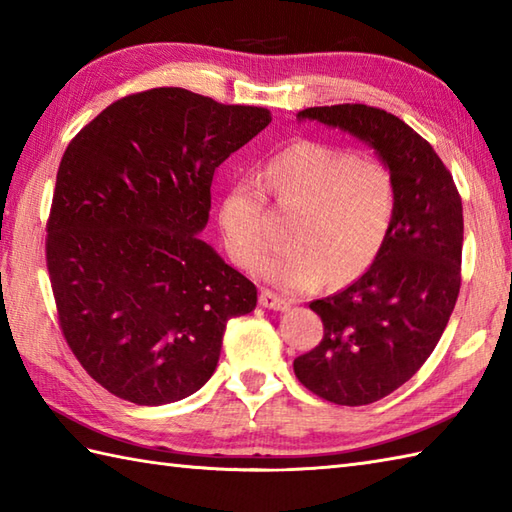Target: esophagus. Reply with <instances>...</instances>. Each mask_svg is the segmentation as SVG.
<instances>
[{
    "instance_id": "esophagus-1",
    "label": "esophagus",
    "mask_w": 512,
    "mask_h": 512,
    "mask_svg": "<svg viewBox=\"0 0 512 512\" xmlns=\"http://www.w3.org/2000/svg\"><path fill=\"white\" fill-rule=\"evenodd\" d=\"M259 303H262V306L268 308V310H286L290 306L288 299L279 297V295H275V292H270V290L259 292Z\"/></svg>"
}]
</instances>
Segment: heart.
<instances>
[{"label": "heart", "instance_id": "obj_1", "mask_svg": "<svg viewBox=\"0 0 512 512\" xmlns=\"http://www.w3.org/2000/svg\"><path fill=\"white\" fill-rule=\"evenodd\" d=\"M257 179L231 184L220 206V226L228 253L250 268L273 242L266 193L279 209L295 211L290 244L259 264L262 277L279 288L310 290L325 277L330 286H343L361 277L383 248L398 211V184L387 165L312 140L277 151Z\"/></svg>", "mask_w": 512, "mask_h": 512}]
</instances>
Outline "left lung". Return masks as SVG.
Listing matches in <instances>:
<instances>
[{"label":"left lung","mask_w":512,"mask_h":512,"mask_svg":"<svg viewBox=\"0 0 512 512\" xmlns=\"http://www.w3.org/2000/svg\"><path fill=\"white\" fill-rule=\"evenodd\" d=\"M297 116L361 138L398 184V211L374 264L352 286L310 303L323 339L292 363L312 394L361 407L405 385L447 328L462 284V198L433 147L394 114L343 103Z\"/></svg>","instance_id":"obj_1"}]
</instances>
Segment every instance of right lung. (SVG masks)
I'll list each match as a JSON object with an SVG mask.
<instances>
[{"instance_id":"obj_1","label":"right lung","mask_w":512,"mask_h":512,"mask_svg":"<svg viewBox=\"0 0 512 512\" xmlns=\"http://www.w3.org/2000/svg\"><path fill=\"white\" fill-rule=\"evenodd\" d=\"M273 121L182 88L129 94L76 134L57 171L46 264L76 361L110 394L158 407L217 367L257 288L198 237L215 169Z\"/></svg>"}]
</instances>
